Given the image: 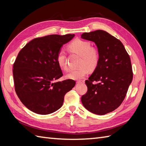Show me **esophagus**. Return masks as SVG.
<instances>
[{
	"mask_svg": "<svg viewBox=\"0 0 146 146\" xmlns=\"http://www.w3.org/2000/svg\"><path fill=\"white\" fill-rule=\"evenodd\" d=\"M76 83H84V80H79V81H77Z\"/></svg>",
	"mask_w": 146,
	"mask_h": 146,
	"instance_id": "obj_1",
	"label": "esophagus"
}]
</instances>
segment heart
Segmentation results:
<instances>
[{
  "mask_svg": "<svg viewBox=\"0 0 146 146\" xmlns=\"http://www.w3.org/2000/svg\"><path fill=\"white\" fill-rule=\"evenodd\" d=\"M70 50L81 56L80 62V68L70 71L66 75V78L78 80L85 77L88 73V68L94 70L97 66L99 61V54L97 49L92 48L91 43L84 40L76 39L69 45ZM56 62L61 70H68L66 58L63 49L58 52Z\"/></svg>",
  "mask_w": 146,
  "mask_h": 146,
  "instance_id": "obj_1",
  "label": "heart"
}]
</instances>
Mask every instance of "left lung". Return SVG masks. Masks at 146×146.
<instances>
[{
  "label": "left lung",
  "instance_id": "left-lung-1",
  "mask_svg": "<svg viewBox=\"0 0 146 146\" xmlns=\"http://www.w3.org/2000/svg\"><path fill=\"white\" fill-rule=\"evenodd\" d=\"M81 38L94 42L99 54L97 66L85 81L88 90L82 102L91 112L105 115L124 100L133 78L131 59L122 42L105 31L84 33Z\"/></svg>",
  "mask_w": 146,
  "mask_h": 146
}]
</instances>
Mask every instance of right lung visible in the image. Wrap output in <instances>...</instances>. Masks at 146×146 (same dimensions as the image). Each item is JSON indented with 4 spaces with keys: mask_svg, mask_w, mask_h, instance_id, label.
<instances>
[{
    "mask_svg": "<svg viewBox=\"0 0 146 146\" xmlns=\"http://www.w3.org/2000/svg\"><path fill=\"white\" fill-rule=\"evenodd\" d=\"M75 35H48L33 39L19 52L14 65L15 90L22 103L36 113L54 112L76 83L56 82L63 76L56 62L58 52Z\"/></svg>",
    "mask_w": 146,
    "mask_h": 146,
    "instance_id": "right-lung-1",
    "label": "right lung"
}]
</instances>
